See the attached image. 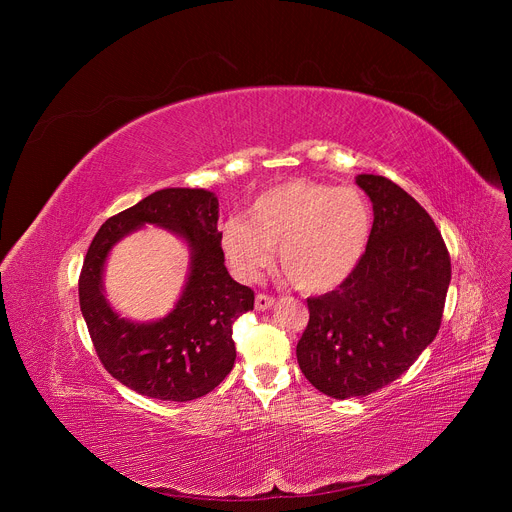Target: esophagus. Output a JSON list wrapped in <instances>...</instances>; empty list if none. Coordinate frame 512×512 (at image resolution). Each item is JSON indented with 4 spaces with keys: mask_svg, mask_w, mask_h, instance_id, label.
<instances>
[{
    "mask_svg": "<svg viewBox=\"0 0 512 512\" xmlns=\"http://www.w3.org/2000/svg\"><path fill=\"white\" fill-rule=\"evenodd\" d=\"M273 304H275V298H271L267 294H257V298H255V310L257 312H267V310L273 308Z\"/></svg>",
    "mask_w": 512,
    "mask_h": 512,
    "instance_id": "34e87169",
    "label": "esophagus"
}]
</instances>
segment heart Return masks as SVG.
<instances>
[{
    "mask_svg": "<svg viewBox=\"0 0 512 512\" xmlns=\"http://www.w3.org/2000/svg\"><path fill=\"white\" fill-rule=\"evenodd\" d=\"M371 200L358 188L285 180L263 190L247 218H229L223 251L243 279H255L277 247L279 273L302 291H328L360 265L373 237Z\"/></svg>",
    "mask_w": 512,
    "mask_h": 512,
    "instance_id": "1",
    "label": "heart"
}]
</instances>
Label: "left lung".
<instances>
[{
  "label": "left lung",
  "instance_id": "8db88e82",
  "mask_svg": "<svg viewBox=\"0 0 512 512\" xmlns=\"http://www.w3.org/2000/svg\"><path fill=\"white\" fill-rule=\"evenodd\" d=\"M373 202L367 253L334 291L308 298L310 322L296 354L324 395H371L399 379L442 324L452 265L425 208L389 178L358 174Z\"/></svg>",
  "mask_w": 512,
  "mask_h": 512
}]
</instances>
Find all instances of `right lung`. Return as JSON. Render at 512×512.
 Listing matches in <instances>:
<instances>
[{
    "instance_id": "1",
    "label": "right lung",
    "mask_w": 512,
    "mask_h": 512,
    "mask_svg": "<svg viewBox=\"0 0 512 512\" xmlns=\"http://www.w3.org/2000/svg\"><path fill=\"white\" fill-rule=\"evenodd\" d=\"M218 198L204 188H164L111 216L95 235L79 279V302L103 367L125 387L160 401H192L233 371V322L253 310L251 287L237 283L216 229ZM145 224L166 228L189 247L183 294L164 319H121L104 298L110 249Z\"/></svg>"
}]
</instances>
